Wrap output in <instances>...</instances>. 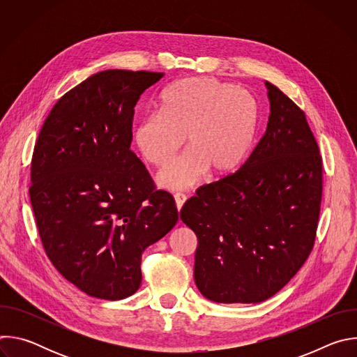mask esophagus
Wrapping results in <instances>:
<instances>
[{"label":"esophagus","mask_w":357,"mask_h":357,"mask_svg":"<svg viewBox=\"0 0 357 357\" xmlns=\"http://www.w3.org/2000/svg\"><path fill=\"white\" fill-rule=\"evenodd\" d=\"M175 205H176V209L181 212V209H182V206L185 205V202H186V196L183 195V193H175Z\"/></svg>","instance_id":"1"}]
</instances>
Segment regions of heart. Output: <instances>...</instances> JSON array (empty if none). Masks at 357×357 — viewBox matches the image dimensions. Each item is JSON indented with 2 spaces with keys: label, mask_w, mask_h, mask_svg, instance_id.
<instances>
[{
  "label": "heart",
  "mask_w": 357,
  "mask_h": 357,
  "mask_svg": "<svg viewBox=\"0 0 357 357\" xmlns=\"http://www.w3.org/2000/svg\"><path fill=\"white\" fill-rule=\"evenodd\" d=\"M259 110L250 93L212 77H186L160 96V110L141 117L131 139L149 164H168L186 142L190 149L157 176L165 189H186L209 171L234 172L256 135Z\"/></svg>",
  "instance_id": "obj_1"
}]
</instances>
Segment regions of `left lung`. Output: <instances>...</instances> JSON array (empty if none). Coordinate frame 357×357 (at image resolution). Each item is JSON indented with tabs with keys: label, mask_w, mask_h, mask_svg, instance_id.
<instances>
[{
	"label": "left lung",
	"mask_w": 357,
	"mask_h": 357,
	"mask_svg": "<svg viewBox=\"0 0 357 357\" xmlns=\"http://www.w3.org/2000/svg\"><path fill=\"white\" fill-rule=\"evenodd\" d=\"M270 117L238 171L202 186L182 222L197 237L195 282L219 303H257L307 261L322 200V157L305 113L266 82Z\"/></svg>",
	"instance_id": "1"
}]
</instances>
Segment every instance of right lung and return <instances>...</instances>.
<instances>
[{
	"instance_id": "add662e5",
	"label": "right lung",
	"mask_w": 357,
	"mask_h": 357,
	"mask_svg": "<svg viewBox=\"0 0 357 357\" xmlns=\"http://www.w3.org/2000/svg\"><path fill=\"white\" fill-rule=\"evenodd\" d=\"M157 72H98L66 94L36 139L29 199L46 256L90 296L117 301L141 285L144 250L178 222L130 149L139 96Z\"/></svg>"
}]
</instances>
